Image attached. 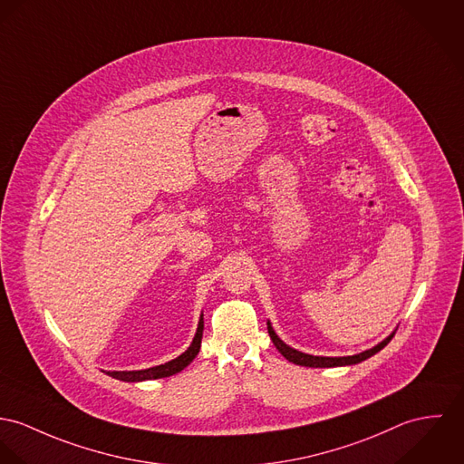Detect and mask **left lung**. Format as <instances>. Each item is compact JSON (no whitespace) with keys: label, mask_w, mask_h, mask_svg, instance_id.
I'll list each match as a JSON object with an SVG mask.
<instances>
[{"label":"left lung","mask_w":464,"mask_h":464,"mask_svg":"<svg viewBox=\"0 0 464 464\" xmlns=\"http://www.w3.org/2000/svg\"><path fill=\"white\" fill-rule=\"evenodd\" d=\"M268 334H270V340L274 342L276 349H277V351H279L286 360L290 361V362H295V364H301V366H311V368H331V366L356 364V362L368 360V358H372L373 354H377V353H379L381 349H384V347L390 343V340L393 338V334H392V336H388L384 342H381L379 345H375L373 349L364 351V353L356 354V356H347V358H324V356H311V354H304V353H299V351H295V349L288 347L285 342H281V340L277 338V334L274 333V329H272V325H270V324H268Z\"/></svg>","instance_id":"left-lung-1"}]
</instances>
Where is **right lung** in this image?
Returning <instances> with one entry per match:
<instances>
[{"label":"right lung","instance_id":"add662e5","mask_svg":"<svg viewBox=\"0 0 464 464\" xmlns=\"http://www.w3.org/2000/svg\"><path fill=\"white\" fill-rule=\"evenodd\" d=\"M203 318L199 320L198 325V333L196 338L192 342V345L176 360L169 361L165 364H158L148 370H133V372H106L110 377H115L119 381H126V382H137V381H150V379H161V377H169L174 375L178 372H181L185 366H188L192 360L198 356L199 349H201V340H203Z\"/></svg>","mask_w":464,"mask_h":464}]
</instances>
